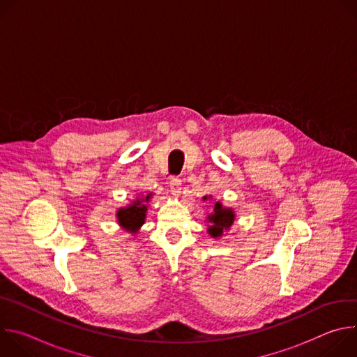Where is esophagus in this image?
Returning <instances> with one entry per match:
<instances>
[{
    "mask_svg": "<svg viewBox=\"0 0 357 357\" xmlns=\"http://www.w3.org/2000/svg\"><path fill=\"white\" fill-rule=\"evenodd\" d=\"M169 188H171V193L174 196H179L181 189H182V181L179 178H172L169 182Z\"/></svg>",
    "mask_w": 357,
    "mask_h": 357,
    "instance_id": "1",
    "label": "esophagus"
}]
</instances>
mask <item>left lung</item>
<instances>
[{"instance_id": "obj_1", "label": "left lung", "mask_w": 357, "mask_h": 357, "mask_svg": "<svg viewBox=\"0 0 357 357\" xmlns=\"http://www.w3.org/2000/svg\"><path fill=\"white\" fill-rule=\"evenodd\" d=\"M208 196H205L206 199ZM208 222H209V234L213 237H220L223 234V231H226L234 220V213L231 209H225L222 208V203L216 202L215 205V212L212 215L208 216Z\"/></svg>"}]
</instances>
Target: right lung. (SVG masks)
Listing matches in <instances>:
<instances>
[{
    "label": "right lung",
    "mask_w": 357,
    "mask_h": 357,
    "mask_svg": "<svg viewBox=\"0 0 357 357\" xmlns=\"http://www.w3.org/2000/svg\"><path fill=\"white\" fill-rule=\"evenodd\" d=\"M149 197H151V193L145 196V199H137L132 205H130L126 209H120L117 212V219L123 229H126L127 231L135 233L144 225V219L146 213V206L144 203L148 202Z\"/></svg>",
    "instance_id": "obj_1"
}]
</instances>
